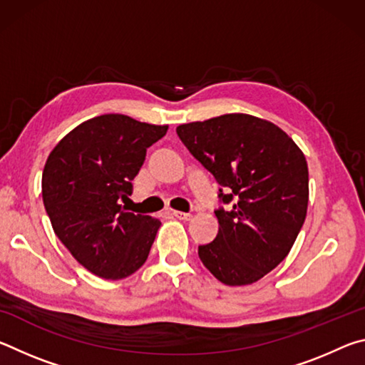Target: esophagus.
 <instances>
[{"mask_svg": "<svg viewBox=\"0 0 365 365\" xmlns=\"http://www.w3.org/2000/svg\"><path fill=\"white\" fill-rule=\"evenodd\" d=\"M172 215H174V217H177V219H180V220H190L191 217H193V215H191L190 212H182V211H172Z\"/></svg>", "mask_w": 365, "mask_h": 365, "instance_id": "obj_1", "label": "esophagus"}]
</instances>
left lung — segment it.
<instances>
[{"label":"left lung","instance_id":"8db88e82","mask_svg":"<svg viewBox=\"0 0 365 365\" xmlns=\"http://www.w3.org/2000/svg\"><path fill=\"white\" fill-rule=\"evenodd\" d=\"M188 151L220 185L219 233L197 248L219 282L251 285L288 256L304 224L307 163L298 145L269 120L224 114L177 127Z\"/></svg>","mask_w":365,"mask_h":365}]
</instances>
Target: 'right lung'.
Wrapping results in <instances>:
<instances>
[{"label": "right lung", "instance_id": "add662e5", "mask_svg": "<svg viewBox=\"0 0 365 365\" xmlns=\"http://www.w3.org/2000/svg\"><path fill=\"white\" fill-rule=\"evenodd\" d=\"M168 128L123 114L98 115L67 133L46 159L41 195L53 230L101 279H125L150 255L160 222L127 212L120 201L132 195L146 150Z\"/></svg>", "mask_w": 365, "mask_h": 365}]
</instances>
